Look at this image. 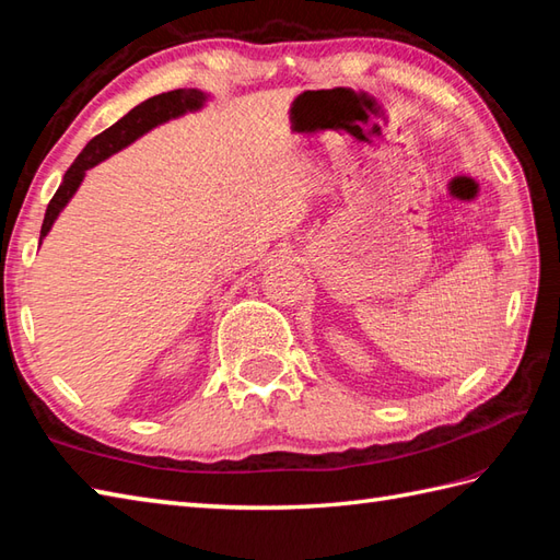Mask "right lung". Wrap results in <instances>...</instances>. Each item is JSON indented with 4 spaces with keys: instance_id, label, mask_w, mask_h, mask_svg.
<instances>
[{
    "instance_id": "obj_1",
    "label": "right lung",
    "mask_w": 560,
    "mask_h": 560,
    "mask_svg": "<svg viewBox=\"0 0 560 560\" xmlns=\"http://www.w3.org/2000/svg\"><path fill=\"white\" fill-rule=\"evenodd\" d=\"M207 101H209V93L199 89H175L168 93H161V96H153L144 103H139L137 108H132L125 117H120L113 127L105 129V132H101L98 137H93L86 144V149L79 153L77 161L69 165V171L62 177V185H59L55 197L50 199V205H47L43 229H40V243L43 237L50 233L59 213H62V209L69 205V199L77 195L79 185L83 183V177H86V171H91L93 165H98L101 161L110 159L113 153L129 147L139 137H144L153 127L175 120V117H183L185 113L201 110Z\"/></svg>"
}]
</instances>
